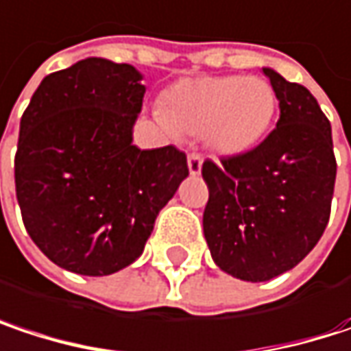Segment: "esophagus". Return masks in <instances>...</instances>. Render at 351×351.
I'll use <instances>...</instances> for the list:
<instances>
[{
	"mask_svg": "<svg viewBox=\"0 0 351 351\" xmlns=\"http://www.w3.org/2000/svg\"><path fill=\"white\" fill-rule=\"evenodd\" d=\"M186 165H189V173L193 176L201 175V169H203V158L199 154H189L186 158Z\"/></svg>",
	"mask_w": 351,
	"mask_h": 351,
	"instance_id": "1",
	"label": "esophagus"
}]
</instances>
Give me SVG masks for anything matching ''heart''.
<instances>
[{
    "mask_svg": "<svg viewBox=\"0 0 351 351\" xmlns=\"http://www.w3.org/2000/svg\"><path fill=\"white\" fill-rule=\"evenodd\" d=\"M276 109V93L262 77H199L165 91L158 119L175 136H201L215 154L238 156L266 138Z\"/></svg>",
    "mask_w": 351,
    "mask_h": 351,
    "instance_id": "obj_1",
    "label": "heart"
}]
</instances>
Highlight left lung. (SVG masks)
Returning <instances> with one entry per match:
<instances>
[{"label":"left lung","instance_id":"obj_1","mask_svg":"<svg viewBox=\"0 0 351 351\" xmlns=\"http://www.w3.org/2000/svg\"><path fill=\"white\" fill-rule=\"evenodd\" d=\"M278 107L276 130L254 150L203 162L209 186L203 234L230 276L264 282L295 268L323 236L333 184L331 125L303 85L264 66Z\"/></svg>","mask_w":351,"mask_h":351}]
</instances>
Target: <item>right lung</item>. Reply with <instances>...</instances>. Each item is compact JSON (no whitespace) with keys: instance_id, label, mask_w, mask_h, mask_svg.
Instances as JSON below:
<instances>
[{"instance_id":"obj_1","label":"right lung","mask_w":351,"mask_h":351,"mask_svg":"<svg viewBox=\"0 0 351 351\" xmlns=\"http://www.w3.org/2000/svg\"><path fill=\"white\" fill-rule=\"evenodd\" d=\"M142 79L132 64L91 56L44 77L22 115V219L40 252L69 272L107 276L134 264L189 176L175 146H134Z\"/></svg>"}]
</instances>
